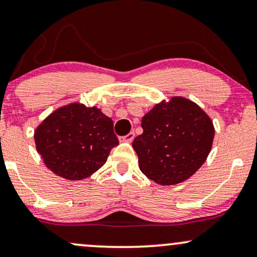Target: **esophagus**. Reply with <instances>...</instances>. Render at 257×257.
Listing matches in <instances>:
<instances>
[{
  "label": "esophagus",
  "instance_id": "1",
  "mask_svg": "<svg viewBox=\"0 0 257 257\" xmlns=\"http://www.w3.org/2000/svg\"><path fill=\"white\" fill-rule=\"evenodd\" d=\"M134 138H135V133L132 132V133H129V134H126L124 136H122V138H119V140H121L122 142H132L133 140H134Z\"/></svg>",
  "mask_w": 257,
  "mask_h": 257
}]
</instances>
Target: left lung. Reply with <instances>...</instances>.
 Wrapping results in <instances>:
<instances>
[{
  "label": "left lung",
  "instance_id": "1",
  "mask_svg": "<svg viewBox=\"0 0 257 257\" xmlns=\"http://www.w3.org/2000/svg\"><path fill=\"white\" fill-rule=\"evenodd\" d=\"M133 148L142 173L160 185L183 183L199 170L212 147L209 116L183 97L158 104L142 118Z\"/></svg>",
  "mask_w": 257,
  "mask_h": 257
}]
</instances>
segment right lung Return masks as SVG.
I'll return each mask as SVG.
<instances>
[{
  "label": "right lung",
  "instance_id": "1",
  "mask_svg": "<svg viewBox=\"0 0 257 257\" xmlns=\"http://www.w3.org/2000/svg\"><path fill=\"white\" fill-rule=\"evenodd\" d=\"M37 151L47 168L69 180H80L105 164L118 145L112 119L79 103L63 106L38 126Z\"/></svg>",
  "mask_w": 257,
  "mask_h": 257
}]
</instances>
